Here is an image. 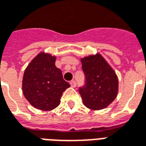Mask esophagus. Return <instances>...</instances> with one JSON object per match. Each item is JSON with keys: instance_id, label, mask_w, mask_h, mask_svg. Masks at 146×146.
<instances>
[{"instance_id": "obj_1", "label": "esophagus", "mask_w": 146, "mask_h": 146, "mask_svg": "<svg viewBox=\"0 0 146 146\" xmlns=\"http://www.w3.org/2000/svg\"><path fill=\"white\" fill-rule=\"evenodd\" d=\"M70 85L72 88H76V83L75 80H72V81H70Z\"/></svg>"}]
</instances>
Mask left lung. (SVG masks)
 Returning <instances> with one entry per match:
<instances>
[{"label": "left lung", "mask_w": 146, "mask_h": 146, "mask_svg": "<svg viewBox=\"0 0 146 146\" xmlns=\"http://www.w3.org/2000/svg\"><path fill=\"white\" fill-rule=\"evenodd\" d=\"M82 69L86 84L79 90L83 103L92 110L108 107L118 94L116 72L99 53L82 58Z\"/></svg>", "instance_id": "obj_1"}]
</instances>
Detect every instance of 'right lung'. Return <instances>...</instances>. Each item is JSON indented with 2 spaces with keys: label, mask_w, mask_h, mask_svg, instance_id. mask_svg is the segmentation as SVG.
I'll list each match as a JSON object with an SVG mask.
<instances>
[{
  "label": "right lung",
  "mask_w": 146,
  "mask_h": 146,
  "mask_svg": "<svg viewBox=\"0 0 146 146\" xmlns=\"http://www.w3.org/2000/svg\"><path fill=\"white\" fill-rule=\"evenodd\" d=\"M56 57L40 52L25 70L23 92L30 104L37 110L51 111L59 106L60 98L70 84L55 66Z\"/></svg>",
  "instance_id": "obj_1"
}]
</instances>
